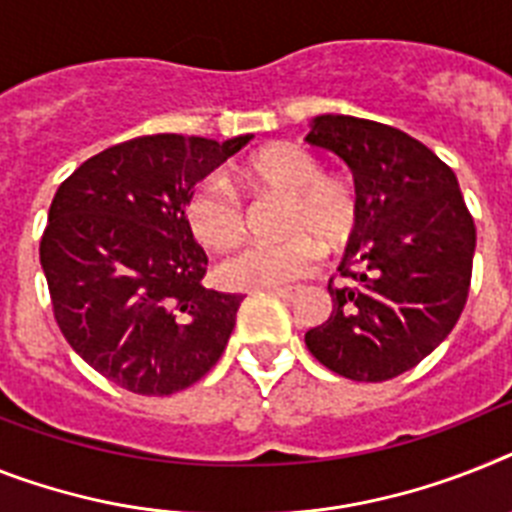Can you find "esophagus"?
Masks as SVG:
<instances>
[{"label":"esophagus","mask_w":512,"mask_h":512,"mask_svg":"<svg viewBox=\"0 0 512 512\" xmlns=\"http://www.w3.org/2000/svg\"><path fill=\"white\" fill-rule=\"evenodd\" d=\"M273 294H276L278 299H283V302H291V299L299 294V289H296V286H286V289H273Z\"/></svg>","instance_id":"obj_1"}]
</instances>
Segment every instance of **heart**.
I'll return each instance as SVG.
<instances>
[{"label": "heart", "mask_w": 512, "mask_h": 512, "mask_svg": "<svg viewBox=\"0 0 512 512\" xmlns=\"http://www.w3.org/2000/svg\"><path fill=\"white\" fill-rule=\"evenodd\" d=\"M239 179L260 192L286 195L276 244H252L221 265L218 276L229 289H276L307 276L317 263V247L336 255L362 226L364 205L349 176L325 174L312 150L276 143L257 150L239 166ZM182 216L197 242L216 252L236 247L247 231L242 200L218 179L197 182L184 197Z\"/></svg>", "instance_id": "1"}]
</instances>
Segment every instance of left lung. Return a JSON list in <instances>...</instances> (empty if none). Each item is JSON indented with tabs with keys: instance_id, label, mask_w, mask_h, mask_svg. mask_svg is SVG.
I'll list each match as a JSON object with an SVG mask.
<instances>
[{
	"instance_id": "1",
	"label": "left lung",
	"mask_w": 512,
	"mask_h": 512,
	"mask_svg": "<svg viewBox=\"0 0 512 512\" xmlns=\"http://www.w3.org/2000/svg\"><path fill=\"white\" fill-rule=\"evenodd\" d=\"M307 143L354 171L362 226L333 283V312L307 330L317 362L356 382L416 367L448 338L471 286L476 226L448 163L388 124L322 114Z\"/></svg>"
}]
</instances>
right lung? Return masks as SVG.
<instances>
[{
    "label": "right lung",
    "mask_w": 512,
    "mask_h": 512,
    "mask_svg": "<svg viewBox=\"0 0 512 512\" xmlns=\"http://www.w3.org/2000/svg\"><path fill=\"white\" fill-rule=\"evenodd\" d=\"M252 140L145 135L77 166L51 200L41 268L62 336L119 388L171 395L221 359L244 296L205 289L187 192Z\"/></svg>",
    "instance_id": "right-lung-1"
}]
</instances>
